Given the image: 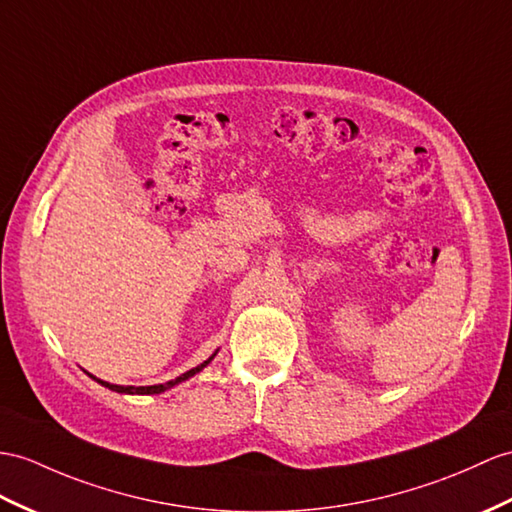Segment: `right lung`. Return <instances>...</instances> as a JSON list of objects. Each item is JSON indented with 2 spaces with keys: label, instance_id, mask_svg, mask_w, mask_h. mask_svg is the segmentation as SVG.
Returning a JSON list of instances; mask_svg holds the SVG:
<instances>
[{
  "label": "right lung",
  "instance_id": "1",
  "mask_svg": "<svg viewBox=\"0 0 512 512\" xmlns=\"http://www.w3.org/2000/svg\"><path fill=\"white\" fill-rule=\"evenodd\" d=\"M217 356V352L210 356L208 360H204L202 365H197V367H193V369H189L186 373H182V376H178L176 380H169V382H165V384H154V386H121V384H110V382H104V380H99V378H95V376H89L95 380V382H99L102 386H106V389H110V391H117V393H128V395H156V393H162V391H167V389H171V386H176V384H180V382H184V380H189V378H193L195 373H199L202 371L210 360H213Z\"/></svg>",
  "mask_w": 512,
  "mask_h": 512
}]
</instances>
